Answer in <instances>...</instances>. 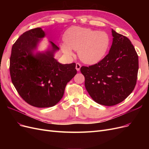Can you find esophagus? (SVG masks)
I'll return each mask as SVG.
<instances>
[{
	"label": "esophagus",
	"instance_id": "34e87169",
	"mask_svg": "<svg viewBox=\"0 0 149 149\" xmlns=\"http://www.w3.org/2000/svg\"><path fill=\"white\" fill-rule=\"evenodd\" d=\"M81 67V64L79 63H77L76 64V69L77 71H79Z\"/></svg>",
	"mask_w": 149,
	"mask_h": 149
}]
</instances>
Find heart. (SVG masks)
<instances>
[{
	"label": "heart",
	"instance_id": "b5f03b06",
	"mask_svg": "<svg viewBox=\"0 0 149 149\" xmlns=\"http://www.w3.org/2000/svg\"><path fill=\"white\" fill-rule=\"evenodd\" d=\"M65 43L61 45L63 52L73 56L72 49L78 52L79 59L86 64L100 61L109 49L111 40L105 31H97L89 28L74 26L65 34Z\"/></svg>",
	"mask_w": 149,
	"mask_h": 149
}]
</instances>
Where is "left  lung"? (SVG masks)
Wrapping results in <instances>:
<instances>
[{"instance_id":"8db88e82","label":"left lung","mask_w":149,"mask_h":149,"mask_svg":"<svg viewBox=\"0 0 149 149\" xmlns=\"http://www.w3.org/2000/svg\"><path fill=\"white\" fill-rule=\"evenodd\" d=\"M112 33L109 53L97 63L80 69L90 96L108 106L123 101L133 91L139 70L137 53L129 39L113 29Z\"/></svg>"}]
</instances>
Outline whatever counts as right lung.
Wrapping results in <instances>:
<instances>
[{"mask_svg":"<svg viewBox=\"0 0 149 149\" xmlns=\"http://www.w3.org/2000/svg\"><path fill=\"white\" fill-rule=\"evenodd\" d=\"M44 36L39 27L20 35L12 46L9 67L12 82L20 97L29 104L41 108L56 105L67 83L77 73L75 63L62 65L53 58L59 48L52 42L50 49L33 55Z\"/></svg>","mask_w":149,"mask_h":149,"instance_id":"add662e5","label":"right lung"}]
</instances>
